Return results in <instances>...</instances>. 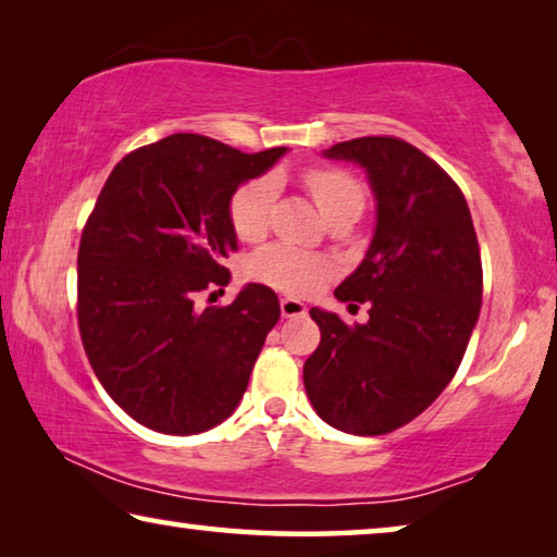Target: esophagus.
I'll return each mask as SVG.
<instances>
[{"label": "esophagus", "instance_id": "esophagus-1", "mask_svg": "<svg viewBox=\"0 0 557 557\" xmlns=\"http://www.w3.org/2000/svg\"><path fill=\"white\" fill-rule=\"evenodd\" d=\"M280 309H282V317L292 319V317H305L307 314V305L305 301H299L295 297H282L280 299Z\"/></svg>", "mask_w": 557, "mask_h": 557}]
</instances>
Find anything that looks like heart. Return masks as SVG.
<instances>
[{
  "label": "heart",
  "instance_id": "1",
  "mask_svg": "<svg viewBox=\"0 0 557 557\" xmlns=\"http://www.w3.org/2000/svg\"><path fill=\"white\" fill-rule=\"evenodd\" d=\"M301 182H305L307 191L312 194L314 203L319 206V211H322L326 221L344 213L361 215L366 203L363 186L348 172L317 166L307 169ZM275 188L277 184L272 176L250 178V182L235 188L228 203V219L240 240L256 243L268 233ZM248 270L262 285L292 292V295H305V292L319 287V282L329 275V262L314 256V252H305L299 248H292V245L277 243L258 250L250 258Z\"/></svg>",
  "mask_w": 557,
  "mask_h": 557
}]
</instances>
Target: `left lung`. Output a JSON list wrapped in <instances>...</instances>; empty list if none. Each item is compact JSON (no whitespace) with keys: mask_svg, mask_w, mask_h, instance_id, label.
I'll return each instance as SVG.
<instances>
[{"mask_svg":"<svg viewBox=\"0 0 557 557\" xmlns=\"http://www.w3.org/2000/svg\"><path fill=\"white\" fill-rule=\"evenodd\" d=\"M324 157L363 166L375 196L369 250L334 289L338 301H369V322L309 309L322 342L305 363V388L332 428L385 435L455 379L482 307V256L465 194L418 147L358 137Z\"/></svg>","mask_w":557,"mask_h":557,"instance_id":"obj_1","label":"left lung"}]
</instances>
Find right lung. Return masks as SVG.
<instances>
[{
  "instance_id": "obj_1",
  "label": "right lung",
  "mask_w": 557,
  "mask_h": 557,
  "mask_svg": "<svg viewBox=\"0 0 557 557\" xmlns=\"http://www.w3.org/2000/svg\"><path fill=\"white\" fill-rule=\"evenodd\" d=\"M285 152L178 132L129 152L102 186L81 235L78 326L102 388L139 425L196 435L238 408L277 295L250 282L228 307L194 301L231 280L233 191Z\"/></svg>"
}]
</instances>
